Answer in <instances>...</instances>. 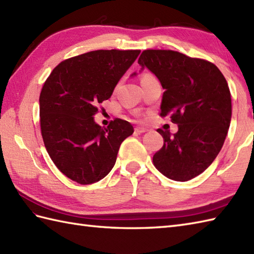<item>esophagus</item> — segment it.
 Wrapping results in <instances>:
<instances>
[{"instance_id": "obj_1", "label": "esophagus", "mask_w": 254, "mask_h": 254, "mask_svg": "<svg viewBox=\"0 0 254 254\" xmlns=\"http://www.w3.org/2000/svg\"><path fill=\"white\" fill-rule=\"evenodd\" d=\"M148 130L146 127H135V132L136 133H138V134H141V133H145V132H147Z\"/></svg>"}]
</instances>
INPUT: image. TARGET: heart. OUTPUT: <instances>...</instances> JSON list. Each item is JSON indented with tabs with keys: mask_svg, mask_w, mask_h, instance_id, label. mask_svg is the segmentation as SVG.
<instances>
[{
	"mask_svg": "<svg viewBox=\"0 0 254 254\" xmlns=\"http://www.w3.org/2000/svg\"><path fill=\"white\" fill-rule=\"evenodd\" d=\"M147 76H148V75H147Z\"/></svg>",
	"mask_w": 254,
	"mask_h": 254,
	"instance_id": "obj_1",
	"label": "heart"
}]
</instances>
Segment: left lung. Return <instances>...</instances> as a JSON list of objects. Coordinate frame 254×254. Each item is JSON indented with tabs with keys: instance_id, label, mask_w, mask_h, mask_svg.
Returning a JSON list of instances; mask_svg holds the SVG:
<instances>
[{
	"instance_id": "1",
	"label": "left lung",
	"mask_w": 254,
	"mask_h": 254,
	"mask_svg": "<svg viewBox=\"0 0 254 254\" xmlns=\"http://www.w3.org/2000/svg\"><path fill=\"white\" fill-rule=\"evenodd\" d=\"M165 89L160 116L178 132L158 128L164 146L154 155L156 168L169 179L188 181L207 168L223 147L231 119L228 84L216 65L171 50H145L138 59ZM134 72L131 77L136 76Z\"/></svg>"
}]
</instances>
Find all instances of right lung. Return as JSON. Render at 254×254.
<instances>
[{
	"label": "right lung",
	"instance_id": "add662e5",
	"mask_svg": "<svg viewBox=\"0 0 254 254\" xmlns=\"http://www.w3.org/2000/svg\"><path fill=\"white\" fill-rule=\"evenodd\" d=\"M139 50H97L61 62L39 97L41 135L52 161L79 185L105 178L116 164L121 143L134 132L121 119L101 127L94 120Z\"/></svg>",
	"mask_w": 254,
	"mask_h": 254
}]
</instances>
